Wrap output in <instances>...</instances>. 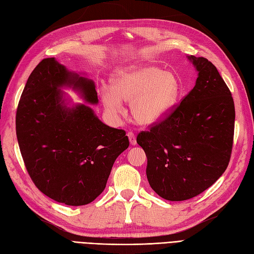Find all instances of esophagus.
<instances>
[{
    "label": "esophagus",
    "mask_w": 254,
    "mask_h": 254,
    "mask_svg": "<svg viewBox=\"0 0 254 254\" xmlns=\"http://www.w3.org/2000/svg\"><path fill=\"white\" fill-rule=\"evenodd\" d=\"M127 136H128V139L130 141V144H131V145H135L136 144V139H135V135H134L133 132H131V131L127 132Z\"/></svg>",
    "instance_id": "obj_1"
}]
</instances>
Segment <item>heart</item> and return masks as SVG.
I'll list each match as a JSON object with an SVG mask.
<instances>
[{"mask_svg": "<svg viewBox=\"0 0 254 254\" xmlns=\"http://www.w3.org/2000/svg\"><path fill=\"white\" fill-rule=\"evenodd\" d=\"M179 93L178 78L153 65L118 70L111 75L110 88L101 90L105 108L112 117L123 113L122 102L131 103L132 117L142 125L163 119L176 104Z\"/></svg>", "mask_w": 254, "mask_h": 254, "instance_id": "b5f03b06", "label": "heart"}]
</instances>
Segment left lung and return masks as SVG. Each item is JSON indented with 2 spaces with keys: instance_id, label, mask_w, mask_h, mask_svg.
Segmentation results:
<instances>
[{
  "instance_id": "obj_1",
  "label": "left lung",
  "mask_w": 254,
  "mask_h": 254,
  "mask_svg": "<svg viewBox=\"0 0 254 254\" xmlns=\"http://www.w3.org/2000/svg\"><path fill=\"white\" fill-rule=\"evenodd\" d=\"M188 58L198 72L195 87L165 119L136 136L147 157L149 186L170 201L193 198L216 182L233 145L231 92L211 61Z\"/></svg>"
}]
</instances>
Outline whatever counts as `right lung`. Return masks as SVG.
Returning <instances> with one entry per match:
<instances>
[{
  "mask_svg": "<svg viewBox=\"0 0 254 254\" xmlns=\"http://www.w3.org/2000/svg\"><path fill=\"white\" fill-rule=\"evenodd\" d=\"M63 87L97 104L94 82L55 58L38 64L22 92L16 115L21 155L35 186L67 205H84L103 193L114 161L128 148L125 130L105 125L89 106L67 107Z\"/></svg>",
  "mask_w": 254,
  "mask_h": 254,
  "instance_id": "1",
  "label": "right lung"
}]
</instances>
